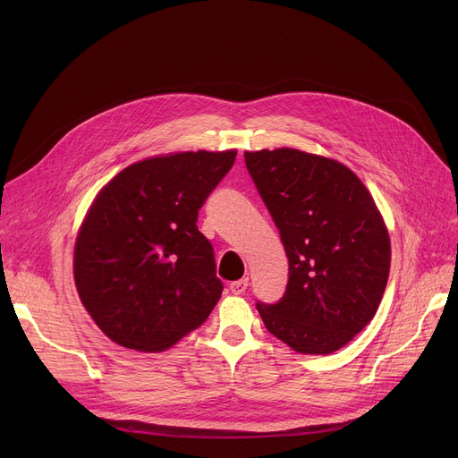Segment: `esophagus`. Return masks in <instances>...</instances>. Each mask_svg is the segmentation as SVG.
Instances as JSON below:
<instances>
[{"instance_id": "obj_1", "label": "esophagus", "mask_w": 458, "mask_h": 458, "mask_svg": "<svg viewBox=\"0 0 458 458\" xmlns=\"http://www.w3.org/2000/svg\"><path fill=\"white\" fill-rule=\"evenodd\" d=\"M247 287H249V278H242V280H235L230 284V292L233 295H242L247 292Z\"/></svg>"}]
</instances>
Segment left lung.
<instances>
[{
	"label": "left lung",
	"mask_w": 458,
	"mask_h": 458,
	"mask_svg": "<svg viewBox=\"0 0 458 458\" xmlns=\"http://www.w3.org/2000/svg\"><path fill=\"white\" fill-rule=\"evenodd\" d=\"M249 174L290 263L285 293L256 302L266 328L302 354H330L377 314L390 237L366 185L345 165L295 148L245 152Z\"/></svg>",
	"instance_id": "8db88e82"
}]
</instances>
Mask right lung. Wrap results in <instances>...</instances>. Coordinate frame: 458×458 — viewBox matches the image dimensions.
I'll list each match as a JSON object with an SVG mask.
<instances>
[{
	"instance_id": "add662e5",
	"label": "right lung",
	"mask_w": 458,
	"mask_h": 458,
	"mask_svg": "<svg viewBox=\"0 0 458 458\" xmlns=\"http://www.w3.org/2000/svg\"><path fill=\"white\" fill-rule=\"evenodd\" d=\"M235 150L180 152L133 163L96 197L80 228L74 280L94 323L142 352L199 328L223 293L199 209Z\"/></svg>"
}]
</instances>
